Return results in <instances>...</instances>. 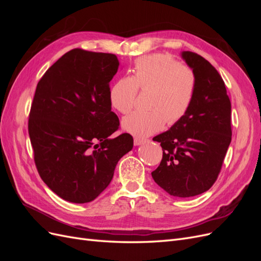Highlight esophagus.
<instances>
[{"label": "esophagus", "mask_w": 261, "mask_h": 261, "mask_svg": "<svg viewBox=\"0 0 261 261\" xmlns=\"http://www.w3.org/2000/svg\"><path fill=\"white\" fill-rule=\"evenodd\" d=\"M144 143H146V139L137 138V137L134 139V145H135V146H140V145H143Z\"/></svg>", "instance_id": "1"}]
</instances>
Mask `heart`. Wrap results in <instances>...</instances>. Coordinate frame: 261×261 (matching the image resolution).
Wrapping results in <instances>:
<instances>
[{"label": "heart", "instance_id": "b5f03b06", "mask_svg": "<svg viewBox=\"0 0 261 261\" xmlns=\"http://www.w3.org/2000/svg\"><path fill=\"white\" fill-rule=\"evenodd\" d=\"M196 76L192 68L168 54H150L135 61L132 76L113 83L109 101L115 111L128 113L135 105L137 92L148 90L151 108L125 116L122 127L137 138L148 137L163 128L165 122L174 124L191 108L196 92Z\"/></svg>", "mask_w": 261, "mask_h": 261}]
</instances>
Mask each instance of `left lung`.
Wrapping results in <instances>:
<instances>
[{
	"instance_id": "left-lung-1",
	"label": "left lung",
	"mask_w": 261,
	"mask_h": 261,
	"mask_svg": "<svg viewBox=\"0 0 261 261\" xmlns=\"http://www.w3.org/2000/svg\"><path fill=\"white\" fill-rule=\"evenodd\" d=\"M196 76V92L187 113L153 137L163 149L151 175L174 197L200 195L215 183L231 144V101L222 77L210 63L191 51L180 53Z\"/></svg>"
}]
</instances>
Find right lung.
I'll return each mask as SVG.
<instances>
[{
    "instance_id": "add662e5",
    "label": "right lung",
    "mask_w": 261,
    "mask_h": 261,
    "mask_svg": "<svg viewBox=\"0 0 261 261\" xmlns=\"http://www.w3.org/2000/svg\"><path fill=\"white\" fill-rule=\"evenodd\" d=\"M118 67L114 54L74 49L37 85L28 122L35 163L44 183L66 201L96 199L133 149L129 134L110 137L120 125L109 101Z\"/></svg>"
}]
</instances>
